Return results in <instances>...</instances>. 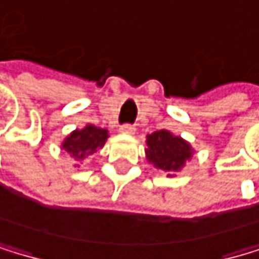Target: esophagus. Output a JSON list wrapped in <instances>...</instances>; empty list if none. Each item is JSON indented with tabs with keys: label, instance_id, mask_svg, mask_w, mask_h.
Instances as JSON below:
<instances>
[{
	"label": "esophagus",
	"instance_id": "esophagus-1",
	"mask_svg": "<svg viewBox=\"0 0 259 259\" xmlns=\"http://www.w3.org/2000/svg\"><path fill=\"white\" fill-rule=\"evenodd\" d=\"M119 132H121V134H125V135H134V134H135V127L131 125V124H124V125L119 127Z\"/></svg>",
	"mask_w": 259,
	"mask_h": 259
}]
</instances>
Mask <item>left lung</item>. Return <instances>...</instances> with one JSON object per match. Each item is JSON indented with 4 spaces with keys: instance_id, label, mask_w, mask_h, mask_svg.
<instances>
[{
    "instance_id": "obj_1",
    "label": "left lung",
    "mask_w": 259,
    "mask_h": 259,
    "mask_svg": "<svg viewBox=\"0 0 259 259\" xmlns=\"http://www.w3.org/2000/svg\"><path fill=\"white\" fill-rule=\"evenodd\" d=\"M146 159L156 168L165 172L182 170L193 156V148L182 137L170 134L168 131H156L146 137ZM170 177V175H168Z\"/></svg>"
}]
</instances>
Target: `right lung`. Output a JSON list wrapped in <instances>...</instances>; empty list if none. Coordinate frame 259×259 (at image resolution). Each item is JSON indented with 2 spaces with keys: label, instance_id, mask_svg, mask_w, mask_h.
<instances>
[{
  "label": "right lung",
  "instance_id": "1",
  "mask_svg": "<svg viewBox=\"0 0 259 259\" xmlns=\"http://www.w3.org/2000/svg\"><path fill=\"white\" fill-rule=\"evenodd\" d=\"M108 138L106 128L95 127L92 124H87L84 128H76L62 143V149L71 154L77 161H82L84 157L97 153L98 149L103 148Z\"/></svg>",
  "mask_w": 259,
  "mask_h": 259
}]
</instances>
